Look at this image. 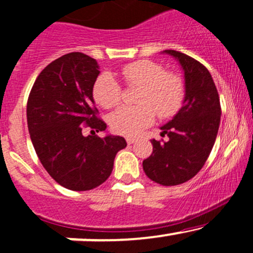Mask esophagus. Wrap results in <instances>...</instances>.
Returning <instances> with one entry per match:
<instances>
[{"instance_id":"1","label":"esophagus","mask_w":253,"mask_h":253,"mask_svg":"<svg viewBox=\"0 0 253 253\" xmlns=\"http://www.w3.org/2000/svg\"><path fill=\"white\" fill-rule=\"evenodd\" d=\"M126 141H127V144H128V145H131V144L135 143V141H137V139H135V138H133V137H127L126 138Z\"/></svg>"}]
</instances>
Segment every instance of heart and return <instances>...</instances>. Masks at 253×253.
I'll list each match as a JSON object with an SVG mask.
<instances>
[{"instance_id":"b5f03b06","label":"heart","mask_w":253,"mask_h":253,"mask_svg":"<svg viewBox=\"0 0 253 253\" xmlns=\"http://www.w3.org/2000/svg\"><path fill=\"white\" fill-rule=\"evenodd\" d=\"M121 76L128 87H139L137 107H121L108 118L109 126L122 135H137L151 126L155 116L168 119L175 115L185 97L182 78L155 61L140 60L121 69ZM96 103L104 109L120 104L122 88L113 74L104 72L97 77L92 87Z\"/></svg>"}]
</instances>
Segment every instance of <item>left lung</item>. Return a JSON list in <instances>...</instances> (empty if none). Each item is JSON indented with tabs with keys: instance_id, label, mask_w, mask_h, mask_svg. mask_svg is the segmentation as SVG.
<instances>
[{
	"instance_id": "8db88e82",
	"label": "left lung",
	"mask_w": 253,
	"mask_h": 253,
	"mask_svg": "<svg viewBox=\"0 0 253 253\" xmlns=\"http://www.w3.org/2000/svg\"><path fill=\"white\" fill-rule=\"evenodd\" d=\"M185 72L184 105L161 127L167 141L152 139V154L143 161L149 179L163 186L184 184L207 162L221 120V104L211 74L199 61L175 50H165Z\"/></svg>"
}]
</instances>
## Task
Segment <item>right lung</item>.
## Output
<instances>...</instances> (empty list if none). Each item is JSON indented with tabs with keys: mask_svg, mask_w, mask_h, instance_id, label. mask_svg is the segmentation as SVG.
<instances>
[{
	"mask_svg": "<svg viewBox=\"0 0 253 253\" xmlns=\"http://www.w3.org/2000/svg\"><path fill=\"white\" fill-rule=\"evenodd\" d=\"M97 61L69 52L49 63L27 99V126L33 148L49 175L72 191L92 190L112 174L114 158L126 148L119 135L97 137L107 124L98 118L92 87L99 74ZM93 135L84 137L83 128Z\"/></svg>",
	"mask_w": 253,
	"mask_h": 253,
	"instance_id": "obj_1",
	"label": "right lung"
}]
</instances>
